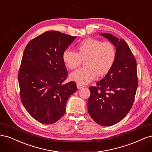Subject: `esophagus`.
<instances>
[{
    "label": "esophagus",
    "mask_w": 152,
    "mask_h": 152,
    "mask_svg": "<svg viewBox=\"0 0 152 152\" xmlns=\"http://www.w3.org/2000/svg\"><path fill=\"white\" fill-rule=\"evenodd\" d=\"M76 85H77V88L78 89H81V88H82L83 87H84V85H81V83H77Z\"/></svg>",
    "instance_id": "1"
}]
</instances>
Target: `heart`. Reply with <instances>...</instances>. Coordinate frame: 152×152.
<instances>
[{
  "label": "heart",
  "mask_w": 152,
  "mask_h": 152,
  "mask_svg": "<svg viewBox=\"0 0 152 152\" xmlns=\"http://www.w3.org/2000/svg\"><path fill=\"white\" fill-rule=\"evenodd\" d=\"M77 50H64L62 59L71 69L80 66L85 60L84 66L72 72V80L81 84H87L99 76L106 75L113 66L116 57V50L110 42H102L95 38H87L77 45Z\"/></svg>",
  "instance_id": "b5f03b06"
}]
</instances>
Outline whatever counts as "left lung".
I'll return each instance as SVG.
<instances>
[{"label": "left lung", "mask_w": 152, "mask_h": 152, "mask_svg": "<svg viewBox=\"0 0 152 152\" xmlns=\"http://www.w3.org/2000/svg\"><path fill=\"white\" fill-rule=\"evenodd\" d=\"M116 47L113 66L96 86H90L88 111L97 124L118 123L133 106L138 85L136 58L127 43L109 33H102Z\"/></svg>", "instance_id": "1"}]
</instances>
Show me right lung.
I'll use <instances>...</instances> for the list:
<instances>
[{"instance_id": "add662e5", "label": "right lung", "mask_w": 152, "mask_h": 152, "mask_svg": "<svg viewBox=\"0 0 152 152\" xmlns=\"http://www.w3.org/2000/svg\"><path fill=\"white\" fill-rule=\"evenodd\" d=\"M75 38L48 31L29 42L24 50L18 72L21 100L33 118L42 124L59 120L68 99L77 90L75 82L64 83L68 75L62 59Z\"/></svg>"}]
</instances>
